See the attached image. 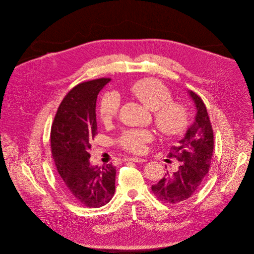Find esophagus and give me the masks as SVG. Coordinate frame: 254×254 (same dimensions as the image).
Instances as JSON below:
<instances>
[{
	"instance_id": "1",
	"label": "esophagus",
	"mask_w": 254,
	"mask_h": 254,
	"mask_svg": "<svg viewBox=\"0 0 254 254\" xmlns=\"http://www.w3.org/2000/svg\"><path fill=\"white\" fill-rule=\"evenodd\" d=\"M126 161H132V162H137V163H144L147 160L144 158H139V157H129L127 159H125Z\"/></svg>"
}]
</instances>
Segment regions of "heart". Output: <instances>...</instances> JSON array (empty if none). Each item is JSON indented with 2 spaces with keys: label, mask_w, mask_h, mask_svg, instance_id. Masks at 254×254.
<instances>
[{
  "label": "heart",
  "mask_w": 254,
  "mask_h": 254,
  "mask_svg": "<svg viewBox=\"0 0 254 254\" xmlns=\"http://www.w3.org/2000/svg\"><path fill=\"white\" fill-rule=\"evenodd\" d=\"M131 91L133 95L150 111L154 112L156 128L167 137L181 135L189 124V114L185 106L172 102L169 90L161 83L144 79L136 82ZM120 100L115 93H106L101 99L98 112L104 123L110 122L118 113ZM151 139L148 131H127L120 138V144L132 152H141L144 144Z\"/></svg>",
  "instance_id": "heart-1"
}]
</instances>
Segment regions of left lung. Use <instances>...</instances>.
<instances>
[{"mask_svg":"<svg viewBox=\"0 0 254 254\" xmlns=\"http://www.w3.org/2000/svg\"><path fill=\"white\" fill-rule=\"evenodd\" d=\"M193 101L196 114L184 137L169 150L168 157L181 162L176 172L165 173L157 184L152 185L155 196L167 203H178L188 199L207 175L213 153V131L206 107L199 96L187 91Z\"/></svg>","mask_w":254,"mask_h":254,"instance_id":"left-lung-1","label":"left lung"}]
</instances>
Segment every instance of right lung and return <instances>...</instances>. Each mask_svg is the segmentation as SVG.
<instances>
[{"instance_id":"1","label":"right lung","mask_w":254,"mask_h":254,"mask_svg":"<svg viewBox=\"0 0 254 254\" xmlns=\"http://www.w3.org/2000/svg\"><path fill=\"white\" fill-rule=\"evenodd\" d=\"M110 81L97 79L73 88L60 104L51 130L60 186L71 200L87 207L107 204L115 192L116 168L92 166L88 152L97 134V96Z\"/></svg>"}]
</instances>
